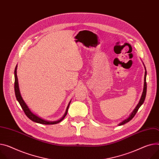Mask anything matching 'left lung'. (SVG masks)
I'll return each mask as SVG.
<instances>
[{
    "mask_svg": "<svg viewBox=\"0 0 159 159\" xmlns=\"http://www.w3.org/2000/svg\"><path fill=\"white\" fill-rule=\"evenodd\" d=\"M144 66V64H143ZM144 69H145V73H144V87H143V93H142V95H141V99L139 101V103L138 104V105L136 106V107H135V109H134L133 111L131 113V114L129 115V116L124 120L123 121H121L120 124H118L119 126L120 125H124L125 124L127 123V122H129V121H130L133 117L135 116V115L136 114V113L138 112L139 108L141 107V106L143 104L144 101V99H145V97H146V89H147V86H146V67L144 66Z\"/></svg>",
    "mask_w": 159,
    "mask_h": 159,
    "instance_id": "obj_1",
    "label": "left lung"
}]
</instances>
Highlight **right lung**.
<instances>
[{"label": "right lung", "instance_id": "obj_1", "mask_svg": "<svg viewBox=\"0 0 159 159\" xmlns=\"http://www.w3.org/2000/svg\"><path fill=\"white\" fill-rule=\"evenodd\" d=\"M17 65L15 67V95H16V98L17 99V101H18L19 104H20L21 108L23 109V110L24 111V113H25V115H27V116L32 121L36 122V123L38 124H44V125H53V124H57L59 122H60L61 121H62V120L66 117V116L67 115V111H68V108L69 107V105L70 104V101L69 102L66 111L65 112V114L64 115V116L61 118L60 119L58 120H55V121H50V120H45L44 118H42L39 116H38L37 115L34 114L33 112L31 111L30 109H29V107H28V106L27 105V104L25 102V101H23L22 97L21 95L20 92V89H19V84H18V77H17Z\"/></svg>", "mask_w": 159, "mask_h": 159}]
</instances>
